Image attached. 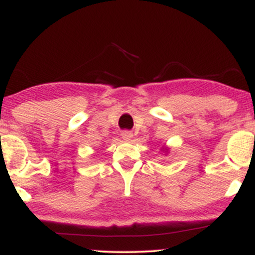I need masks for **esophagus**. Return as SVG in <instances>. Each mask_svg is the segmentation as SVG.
I'll return each instance as SVG.
<instances>
[{"label": "esophagus", "instance_id": "esophagus-1", "mask_svg": "<svg viewBox=\"0 0 255 255\" xmlns=\"http://www.w3.org/2000/svg\"><path fill=\"white\" fill-rule=\"evenodd\" d=\"M121 136H122V138H124V140L129 141L130 138L133 137V133H131V131H129V130H125V131H122V133H121Z\"/></svg>", "mask_w": 255, "mask_h": 255}]
</instances>
